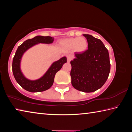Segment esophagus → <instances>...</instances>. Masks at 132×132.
<instances>
[{"label":"esophagus","mask_w":132,"mask_h":132,"mask_svg":"<svg viewBox=\"0 0 132 132\" xmlns=\"http://www.w3.org/2000/svg\"><path fill=\"white\" fill-rule=\"evenodd\" d=\"M71 59H72V57H71V56L68 55V56H67V61H68V62H70V61Z\"/></svg>","instance_id":"obj_1"}]
</instances>
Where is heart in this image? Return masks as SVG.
I'll list each match as a JSON object with an SVG mask.
<instances>
[{
	"label": "heart",
	"instance_id": "1",
	"mask_svg": "<svg viewBox=\"0 0 132 132\" xmlns=\"http://www.w3.org/2000/svg\"><path fill=\"white\" fill-rule=\"evenodd\" d=\"M60 45L64 50L69 51L74 50L76 52L81 53L87 50L88 41L85 37H76L66 38L59 42Z\"/></svg>",
	"mask_w": 132,
	"mask_h": 132
}]
</instances>
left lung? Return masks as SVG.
<instances>
[{
  "instance_id": "1",
  "label": "left lung",
  "mask_w": 132,
  "mask_h": 132,
  "mask_svg": "<svg viewBox=\"0 0 132 132\" xmlns=\"http://www.w3.org/2000/svg\"><path fill=\"white\" fill-rule=\"evenodd\" d=\"M88 41V50L75 53L71 61V84L76 90L91 93L101 88L108 79L111 69L108 51L99 39L83 34Z\"/></svg>"
}]
</instances>
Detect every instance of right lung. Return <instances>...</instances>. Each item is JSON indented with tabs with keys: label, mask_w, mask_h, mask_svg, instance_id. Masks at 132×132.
<instances>
[{
	"label": "right lung",
	"mask_w": 132,
	"mask_h": 132,
	"mask_svg": "<svg viewBox=\"0 0 132 132\" xmlns=\"http://www.w3.org/2000/svg\"><path fill=\"white\" fill-rule=\"evenodd\" d=\"M53 41L54 38L53 37L38 35L32 39L26 40L18 47L13 59L12 70L16 81L24 90L32 93L41 92L48 90L53 85L56 73L61 70L63 64L67 62L66 57H62L53 62L46 72L41 78L35 80L27 79L23 74L20 69V63L24 52L38 44H50Z\"/></svg>",
	"instance_id": "add662e5"
}]
</instances>
